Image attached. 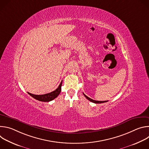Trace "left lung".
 <instances>
[{
	"label": "left lung",
	"instance_id": "8db88e82",
	"mask_svg": "<svg viewBox=\"0 0 149 149\" xmlns=\"http://www.w3.org/2000/svg\"><path fill=\"white\" fill-rule=\"evenodd\" d=\"M83 94H84V95L85 97H86V98L87 99H88L89 101H90L91 102H94V103L100 104V103H103V102H107V101H96V100H93V99L89 98L88 97H87L86 95H85L84 93H83Z\"/></svg>",
	"mask_w": 149,
	"mask_h": 149
}]
</instances>
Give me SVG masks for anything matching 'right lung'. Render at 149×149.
<instances>
[{
    "mask_svg": "<svg viewBox=\"0 0 149 149\" xmlns=\"http://www.w3.org/2000/svg\"><path fill=\"white\" fill-rule=\"evenodd\" d=\"M62 82V81H61L58 87L55 90L53 91L51 93H48V94H43V95H35V94H31L29 93H28L31 97H32L33 98H34L35 99L38 100V101H42V102H49V101L53 100L55 98H56L58 96V95L60 94V93L61 91Z\"/></svg>",
    "mask_w": 149,
    "mask_h": 149,
    "instance_id": "add662e5",
    "label": "right lung"
}]
</instances>
